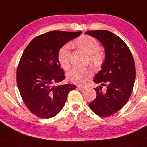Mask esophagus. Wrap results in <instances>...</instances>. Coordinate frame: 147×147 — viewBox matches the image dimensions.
I'll return each instance as SVG.
<instances>
[{
	"label": "esophagus",
	"instance_id": "34e87169",
	"mask_svg": "<svg viewBox=\"0 0 147 147\" xmlns=\"http://www.w3.org/2000/svg\"><path fill=\"white\" fill-rule=\"evenodd\" d=\"M78 88L80 90H83L85 88V87L84 86H78Z\"/></svg>",
	"mask_w": 147,
	"mask_h": 147
}]
</instances>
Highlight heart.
I'll return each instance as SVG.
<instances>
[{
    "mask_svg": "<svg viewBox=\"0 0 147 147\" xmlns=\"http://www.w3.org/2000/svg\"><path fill=\"white\" fill-rule=\"evenodd\" d=\"M75 43L83 52L90 56V63L99 66L103 61V55L100 52L101 46L98 41L89 35H82L76 40ZM70 45L67 43L61 47L58 52V60L63 68L69 67ZM93 76V71L88 68H74L67 74V79L74 84L82 85L87 82Z\"/></svg>",
    "mask_w": 147,
    "mask_h": 147,
    "instance_id": "1",
    "label": "heart"
}]
</instances>
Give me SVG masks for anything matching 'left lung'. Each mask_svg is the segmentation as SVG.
Returning <instances> with one entry per match:
<instances>
[{"mask_svg": "<svg viewBox=\"0 0 147 147\" xmlns=\"http://www.w3.org/2000/svg\"><path fill=\"white\" fill-rule=\"evenodd\" d=\"M86 34L98 39L104 47L101 70L93 80L99 84L95 88L97 97L88 105L97 115L106 117L119 111L129 100L136 78L134 61L126 43L112 32L88 30ZM102 86H106V91L102 90Z\"/></svg>", "mask_w": 147, "mask_h": 147, "instance_id": "1", "label": "left lung"}]
</instances>
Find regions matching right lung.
Listing matches in <instances>:
<instances>
[{
	"label": "right lung",
	"instance_id": "right-lung-1",
	"mask_svg": "<svg viewBox=\"0 0 147 147\" xmlns=\"http://www.w3.org/2000/svg\"><path fill=\"white\" fill-rule=\"evenodd\" d=\"M82 32L54 30L37 36L24 51L17 69V84L22 99L32 114L42 119L59 113L69 92L76 85L53 86L65 78L58 60L61 47Z\"/></svg>",
	"mask_w": 147,
	"mask_h": 147
}]
</instances>
